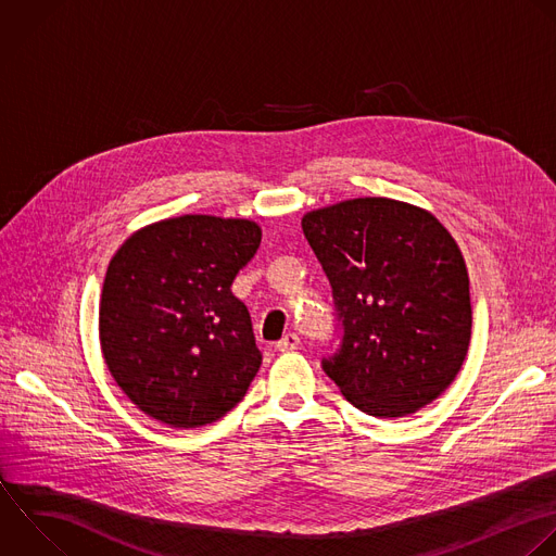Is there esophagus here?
<instances>
[{"mask_svg":"<svg viewBox=\"0 0 556 556\" xmlns=\"http://www.w3.org/2000/svg\"><path fill=\"white\" fill-rule=\"evenodd\" d=\"M300 348V337L295 332H289L285 334L278 343H276V350L280 352H291V350H298Z\"/></svg>","mask_w":556,"mask_h":556,"instance_id":"obj_1","label":"esophagus"}]
</instances>
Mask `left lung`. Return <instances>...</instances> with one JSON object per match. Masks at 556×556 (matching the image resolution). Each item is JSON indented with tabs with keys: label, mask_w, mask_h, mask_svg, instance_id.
<instances>
[{
	"label": "left lung",
	"mask_w": 556,
	"mask_h": 556,
	"mask_svg": "<svg viewBox=\"0 0 556 556\" xmlns=\"http://www.w3.org/2000/svg\"><path fill=\"white\" fill-rule=\"evenodd\" d=\"M343 328L321 361L358 410L395 419L437 400L456 378L471 337L465 258L428 211L356 198L302 217Z\"/></svg>",
	"instance_id": "1"
}]
</instances>
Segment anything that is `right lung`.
I'll return each instance as SVG.
<instances>
[{
    "label": "right lung",
    "instance_id": "obj_1",
    "mask_svg": "<svg viewBox=\"0 0 556 556\" xmlns=\"http://www.w3.org/2000/svg\"><path fill=\"white\" fill-rule=\"evenodd\" d=\"M258 245L250 219L182 215L137 230L113 256L100 300L102 354L152 419L198 428L243 400L263 356L230 287Z\"/></svg>",
    "mask_w": 556,
    "mask_h": 556
}]
</instances>
